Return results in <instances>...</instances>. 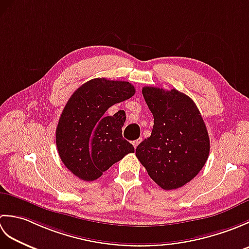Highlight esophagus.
I'll use <instances>...</instances> for the list:
<instances>
[{
    "mask_svg": "<svg viewBox=\"0 0 249 249\" xmlns=\"http://www.w3.org/2000/svg\"><path fill=\"white\" fill-rule=\"evenodd\" d=\"M142 141V138H139V139H137V140H135V141H133V145H134V147L135 149H137V146L139 145V143L140 142Z\"/></svg>",
    "mask_w": 249,
    "mask_h": 249,
    "instance_id": "1",
    "label": "esophagus"
}]
</instances>
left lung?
I'll list each match as a JSON object with an SVG mask.
<instances>
[{
    "mask_svg": "<svg viewBox=\"0 0 249 249\" xmlns=\"http://www.w3.org/2000/svg\"><path fill=\"white\" fill-rule=\"evenodd\" d=\"M142 95L153 113L152 134L137 146L136 156L165 190L184 186L208 160L210 138L194 100L173 89L144 87Z\"/></svg>",
    "mask_w": 249,
    "mask_h": 249,
    "instance_id": "8db88e82",
    "label": "left lung"
}]
</instances>
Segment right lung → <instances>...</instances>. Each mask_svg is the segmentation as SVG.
Masks as SVG:
<instances>
[{"label":"right lung","mask_w":249,"mask_h":249,"mask_svg":"<svg viewBox=\"0 0 249 249\" xmlns=\"http://www.w3.org/2000/svg\"><path fill=\"white\" fill-rule=\"evenodd\" d=\"M136 89L127 81L96 78L78 88L68 99L56 126L57 152L65 167L84 181H94L126 154L135 152L123 139L126 115L111 106L130 98Z\"/></svg>","instance_id":"1"}]
</instances>
